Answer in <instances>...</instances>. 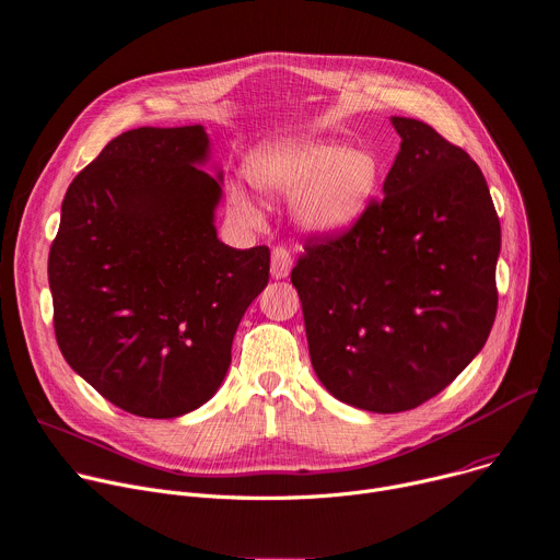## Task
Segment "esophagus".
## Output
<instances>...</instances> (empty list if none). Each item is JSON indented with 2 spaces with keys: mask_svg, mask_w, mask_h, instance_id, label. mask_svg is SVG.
Here are the masks:
<instances>
[{
  "mask_svg": "<svg viewBox=\"0 0 560 560\" xmlns=\"http://www.w3.org/2000/svg\"><path fill=\"white\" fill-rule=\"evenodd\" d=\"M292 270V256L290 249L279 245L272 249V277L275 279H285Z\"/></svg>",
  "mask_w": 560,
  "mask_h": 560,
  "instance_id": "obj_1",
  "label": "esophagus"
}]
</instances>
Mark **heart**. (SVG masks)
<instances>
[{"mask_svg":"<svg viewBox=\"0 0 560 560\" xmlns=\"http://www.w3.org/2000/svg\"><path fill=\"white\" fill-rule=\"evenodd\" d=\"M378 173L374 155L332 141L268 143L249 164L258 189L270 198L296 200V220L315 234H340L355 225L376 194ZM230 202L245 218H258L238 186L230 189Z\"/></svg>","mask_w":560,"mask_h":560,"instance_id":"b5f03b06","label":"heart"}]
</instances>
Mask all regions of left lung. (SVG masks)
<instances>
[{"mask_svg":"<svg viewBox=\"0 0 560 560\" xmlns=\"http://www.w3.org/2000/svg\"><path fill=\"white\" fill-rule=\"evenodd\" d=\"M400 151L383 198L347 232L306 238L300 292L322 385L366 412L415 409L487 345L500 218L487 179L423 121L392 117Z\"/></svg>","mask_w":560,"mask_h":560,"instance_id":"left-lung-1","label":"left lung"}]
</instances>
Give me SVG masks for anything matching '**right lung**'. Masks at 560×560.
Segmentation results:
<instances>
[{
	"label": "right lung",
	"instance_id": "add662e5",
	"mask_svg": "<svg viewBox=\"0 0 560 560\" xmlns=\"http://www.w3.org/2000/svg\"><path fill=\"white\" fill-rule=\"evenodd\" d=\"M202 126L112 139L62 200L49 252L56 342L103 398L175 419L225 381L241 317L270 279L266 245L220 243V173Z\"/></svg>",
	"mask_w": 560,
	"mask_h": 560
}]
</instances>
